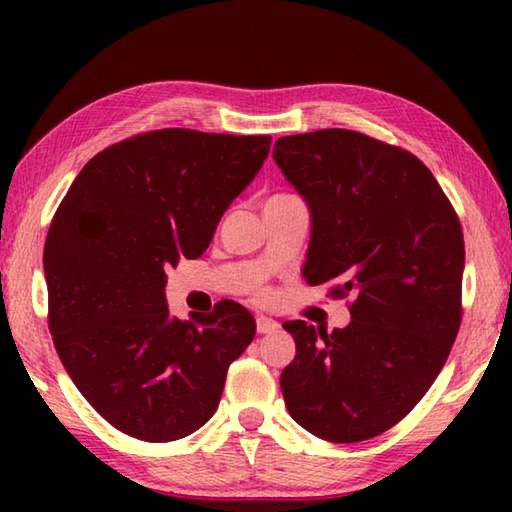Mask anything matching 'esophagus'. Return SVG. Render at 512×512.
I'll list each match as a JSON object with an SVG mask.
<instances>
[{"label":"esophagus","mask_w":512,"mask_h":512,"mask_svg":"<svg viewBox=\"0 0 512 512\" xmlns=\"http://www.w3.org/2000/svg\"><path fill=\"white\" fill-rule=\"evenodd\" d=\"M279 330V323L268 317H257V332L259 334H273Z\"/></svg>","instance_id":"esophagus-1"}]
</instances>
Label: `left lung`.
I'll use <instances>...</instances> for the list:
<instances>
[{"label": "left lung", "mask_w": 512, "mask_h": 512, "mask_svg": "<svg viewBox=\"0 0 512 512\" xmlns=\"http://www.w3.org/2000/svg\"><path fill=\"white\" fill-rule=\"evenodd\" d=\"M273 158L310 209L303 277L354 297L343 330L284 323L297 343L286 407L321 440L376 438L427 394L458 336L460 220L416 156L350 129L284 136Z\"/></svg>", "instance_id": "left-lung-1"}]
</instances>
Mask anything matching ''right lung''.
<instances>
[{
  "label": "right lung",
  "mask_w": 512,
  "mask_h": 512,
  "mask_svg": "<svg viewBox=\"0 0 512 512\" xmlns=\"http://www.w3.org/2000/svg\"><path fill=\"white\" fill-rule=\"evenodd\" d=\"M270 136L158 129L103 149L65 193L43 248L54 347L85 400L127 436L171 442L220 405L255 319L220 301L171 317L169 266L209 248Z\"/></svg>",
  "instance_id": "1"
}]
</instances>
